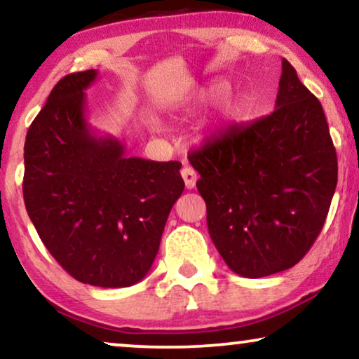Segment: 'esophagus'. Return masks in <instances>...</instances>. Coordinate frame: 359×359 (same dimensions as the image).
<instances>
[{
    "mask_svg": "<svg viewBox=\"0 0 359 359\" xmlns=\"http://www.w3.org/2000/svg\"><path fill=\"white\" fill-rule=\"evenodd\" d=\"M181 176H183L186 188L193 189L196 186V181H198V173H196L191 166H184V168L181 170Z\"/></svg>",
    "mask_w": 359,
    "mask_h": 359,
    "instance_id": "obj_1",
    "label": "esophagus"
}]
</instances>
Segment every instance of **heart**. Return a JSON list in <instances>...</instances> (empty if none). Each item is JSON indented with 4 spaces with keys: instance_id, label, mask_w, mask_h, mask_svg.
Returning <instances> with one entry per match:
<instances>
[{
    "instance_id": "obj_1",
    "label": "heart",
    "mask_w": 359,
    "mask_h": 359,
    "mask_svg": "<svg viewBox=\"0 0 359 359\" xmlns=\"http://www.w3.org/2000/svg\"><path fill=\"white\" fill-rule=\"evenodd\" d=\"M230 86L225 81H219L215 85L209 86L208 90L201 93V100L204 101H214L227 95ZM248 111V100L245 95H233L227 97V101L224 102L222 106V121L227 122V124H233V122H238L243 119V116L247 114Z\"/></svg>"
}]
</instances>
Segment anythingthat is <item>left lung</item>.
<instances>
[{
	"instance_id": "left-lung-1",
	"label": "left lung",
	"mask_w": 359,
	"mask_h": 359,
	"mask_svg": "<svg viewBox=\"0 0 359 359\" xmlns=\"http://www.w3.org/2000/svg\"><path fill=\"white\" fill-rule=\"evenodd\" d=\"M201 175L215 248L233 273L263 278L301 262L325 224L338 163L320 101L283 58L274 111L188 155Z\"/></svg>"
}]
</instances>
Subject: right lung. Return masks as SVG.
<instances>
[{
	"label": "right lung",
	"instance_id": "obj_1",
	"mask_svg": "<svg viewBox=\"0 0 359 359\" xmlns=\"http://www.w3.org/2000/svg\"><path fill=\"white\" fill-rule=\"evenodd\" d=\"M96 70L53 86L24 145V203L39 237L76 281L127 287L150 271L173 204L184 189L180 161L126 156L86 121Z\"/></svg>",
	"mask_w": 359,
	"mask_h": 359
}]
</instances>
